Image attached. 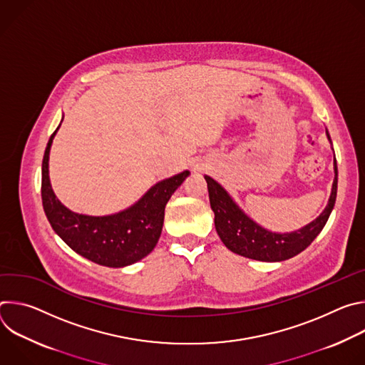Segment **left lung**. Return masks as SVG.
Listing matches in <instances>:
<instances>
[{
	"mask_svg": "<svg viewBox=\"0 0 365 365\" xmlns=\"http://www.w3.org/2000/svg\"><path fill=\"white\" fill-rule=\"evenodd\" d=\"M327 135L331 141L328 131ZM334 170L335 179L332 192L324 212L303 228L286 234L272 232L259 227L240 210L228 192L217 180L205 176L207 192H210L211 207L215 214V228L221 241L232 252L258 259V262H283V259L297 255L306 247H309L324 230L334 210L338 187L336 160H334Z\"/></svg>",
	"mask_w": 365,
	"mask_h": 365,
	"instance_id": "8db88e82",
	"label": "left lung"
}]
</instances>
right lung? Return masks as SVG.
<instances>
[{
    "label": "right lung",
    "mask_w": 365,
    "mask_h": 365,
    "mask_svg": "<svg viewBox=\"0 0 365 365\" xmlns=\"http://www.w3.org/2000/svg\"><path fill=\"white\" fill-rule=\"evenodd\" d=\"M56 131L50 135L41 163V200L51 228L75 252L96 264L115 269L134 264L158 244L166 203L189 172L155 183L138 202L118 214L107 217L75 214L59 202L48 180V153Z\"/></svg>",
    "instance_id": "1"
}]
</instances>
